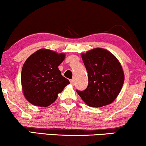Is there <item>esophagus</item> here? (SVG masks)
Segmentation results:
<instances>
[{
  "label": "esophagus",
  "instance_id": "obj_1",
  "mask_svg": "<svg viewBox=\"0 0 146 146\" xmlns=\"http://www.w3.org/2000/svg\"><path fill=\"white\" fill-rule=\"evenodd\" d=\"M70 83H71V84L73 85V86H74V84H75L74 80H70Z\"/></svg>",
  "mask_w": 146,
  "mask_h": 146
}]
</instances>
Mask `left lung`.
<instances>
[{
    "mask_svg": "<svg viewBox=\"0 0 146 146\" xmlns=\"http://www.w3.org/2000/svg\"><path fill=\"white\" fill-rule=\"evenodd\" d=\"M88 84L77 93L87 105L102 107L111 104L121 91L124 73L116 57L104 48H95L82 54Z\"/></svg>",
    "mask_w": 146,
    "mask_h": 146,
    "instance_id": "1",
    "label": "left lung"
}]
</instances>
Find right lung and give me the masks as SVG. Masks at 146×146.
<instances>
[{
    "label": "right lung",
    "mask_w": 146,
    "mask_h": 146,
    "mask_svg": "<svg viewBox=\"0 0 146 146\" xmlns=\"http://www.w3.org/2000/svg\"><path fill=\"white\" fill-rule=\"evenodd\" d=\"M64 58V53L41 48L27 59L22 68L21 83L25 98L31 104L48 106L70 83L58 67Z\"/></svg>",
    "instance_id": "obj_1"
}]
</instances>
